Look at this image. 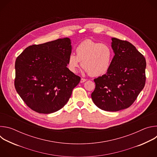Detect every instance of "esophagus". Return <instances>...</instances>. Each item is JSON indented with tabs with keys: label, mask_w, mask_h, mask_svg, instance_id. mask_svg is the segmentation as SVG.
Returning a JSON list of instances; mask_svg holds the SVG:
<instances>
[{
	"label": "esophagus",
	"mask_w": 157,
	"mask_h": 157,
	"mask_svg": "<svg viewBox=\"0 0 157 157\" xmlns=\"http://www.w3.org/2000/svg\"><path fill=\"white\" fill-rule=\"evenodd\" d=\"M86 81V79H84V78H81V81H80V82L82 83V82H85Z\"/></svg>",
	"instance_id": "34e87169"
}]
</instances>
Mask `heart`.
Segmentation results:
<instances>
[{
  "mask_svg": "<svg viewBox=\"0 0 157 157\" xmlns=\"http://www.w3.org/2000/svg\"><path fill=\"white\" fill-rule=\"evenodd\" d=\"M76 55H70L68 59L69 70L76 73L81 66L92 76L105 75L109 70L113 59V49L106 44L91 40L80 43L76 48Z\"/></svg>",
  "mask_w": 157,
  "mask_h": 157,
  "instance_id": "1",
  "label": "heart"
}]
</instances>
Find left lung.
I'll list each match as a JSON object with an SVG mask.
<instances>
[{
	"label": "left lung",
	"instance_id": "obj_1",
	"mask_svg": "<svg viewBox=\"0 0 157 157\" xmlns=\"http://www.w3.org/2000/svg\"><path fill=\"white\" fill-rule=\"evenodd\" d=\"M112 41L115 55L106 74L94 79L91 98L99 109L116 112L129 107L144 87L146 60L130 42L116 38Z\"/></svg>",
	"mask_w": 157,
	"mask_h": 157
}]
</instances>
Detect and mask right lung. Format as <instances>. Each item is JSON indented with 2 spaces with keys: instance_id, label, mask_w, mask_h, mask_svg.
Segmentation results:
<instances>
[{
  "instance_id": "obj_1",
  "label": "right lung",
  "mask_w": 157,
  "mask_h": 157,
  "mask_svg": "<svg viewBox=\"0 0 157 157\" xmlns=\"http://www.w3.org/2000/svg\"><path fill=\"white\" fill-rule=\"evenodd\" d=\"M71 48L69 38H59L29 46L17 58L15 87L33 110L50 114L68 102L81 80L66 67Z\"/></svg>"
}]
</instances>
